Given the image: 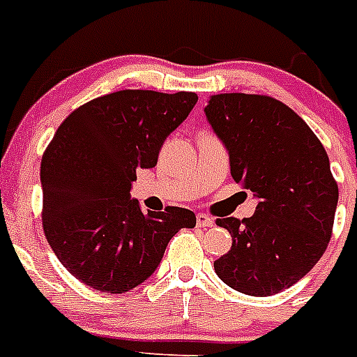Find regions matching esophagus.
Wrapping results in <instances>:
<instances>
[{
    "instance_id": "1",
    "label": "esophagus",
    "mask_w": 357,
    "mask_h": 357,
    "mask_svg": "<svg viewBox=\"0 0 357 357\" xmlns=\"http://www.w3.org/2000/svg\"><path fill=\"white\" fill-rule=\"evenodd\" d=\"M196 224H198V227H213L214 225V220L211 218V216H207V214L204 213H198L196 214Z\"/></svg>"
}]
</instances>
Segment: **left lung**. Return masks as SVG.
Wrapping results in <instances>:
<instances>
[{
    "label": "left lung",
    "mask_w": 357,
    "mask_h": 357,
    "mask_svg": "<svg viewBox=\"0 0 357 357\" xmlns=\"http://www.w3.org/2000/svg\"><path fill=\"white\" fill-rule=\"evenodd\" d=\"M204 112L233 179L259 202L251 218H218L233 245L214 271L240 294H279L314 268L332 236L339 192L326 150L294 109L266 95H214Z\"/></svg>",
    "instance_id": "1"
}]
</instances>
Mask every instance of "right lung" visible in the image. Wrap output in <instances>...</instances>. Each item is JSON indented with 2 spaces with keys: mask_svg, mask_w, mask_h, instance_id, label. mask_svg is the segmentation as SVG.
I'll return each mask as SVG.
<instances>
[{
  "mask_svg": "<svg viewBox=\"0 0 357 357\" xmlns=\"http://www.w3.org/2000/svg\"><path fill=\"white\" fill-rule=\"evenodd\" d=\"M198 95L123 89L75 109L42 158L43 231L75 279L124 294L150 279L179 229L196 214L183 207L144 214L130 190L137 169L158 165L159 150L188 117Z\"/></svg>",
  "mask_w": 357,
  "mask_h": 357,
  "instance_id": "right-lung-1",
  "label": "right lung"
}]
</instances>
